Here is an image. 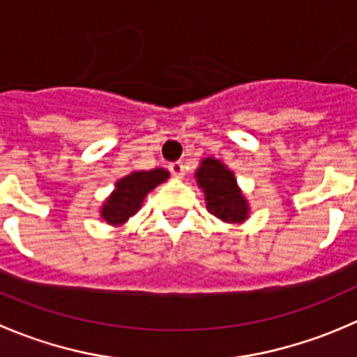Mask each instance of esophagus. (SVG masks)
Returning a JSON list of instances; mask_svg holds the SVG:
<instances>
[{
    "label": "esophagus",
    "instance_id": "1",
    "mask_svg": "<svg viewBox=\"0 0 357 357\" xmlns=\"http://www.w3.org/2000/svg\"><path fill=\"white\" fill-rule=\"evenodd\" d=\"M169 172H172L173 175L176 176V178H182V176H184V172H185L184 162H182V161L172 162V165H169Z\"/></svg>",
    "mask_w": 357,
    "mask_h": 357
}]
</instances>
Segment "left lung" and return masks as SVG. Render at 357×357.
<instances>
[{
  "label": "left lung",
  "instance_id": "8db88e82",
  "mask_svg": "<svg viewBox=\"0 0 357 357\" xmlns=\"http://www.w3.org/2000/svg\"><path fill=\"white\" fill-rule=\"evenodd\" d=\"M196 182L205 192L206 210L213 217L231 224H240L249 217V203L236 184L235 173L219 159H203L196 169Z\"/></svg>",
  "mask_w": 357,
  "mask_h": 357
}]
</instances>
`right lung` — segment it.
<instances>
[{
	"label": "right lung",
	"mask_w": 357,
	"mask_h": 357,
	"mask_svg": "<svg viewBox=\"0 0 357 357\" xmlns=\"http://www.w3.org/2000/svg\"><path fill=\"white\" fill-rule=\"evenodd\" d=\"M168 178L169 173L165 168L133 172L122 176L115 184L114 192L101 206V217L112 226H121L140 210L145 196Z\"/></svg>",
	"instance_id": "1"
}]
</instances>
